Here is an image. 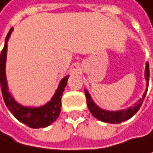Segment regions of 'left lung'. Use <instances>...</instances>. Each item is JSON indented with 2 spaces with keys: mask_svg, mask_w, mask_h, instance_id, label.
Segmentation results:
<instances>
[{
  "mask_svg": "<svg viewBox=\"0 0 153 153\" xmlns=\"http://www.w3.org/2000/svg\"><path fill=\"white\" fill-rule=\"evenodd\" d=\"M145 77L147 80V89L146 91L144 92L142 98L138 101V103H136L132 108H128L127 109H122V110H118V111H108V110H105L100 108L97 105H95V103L92 101L91 97H90L89 93L88 92L87 89H85V97H87V104H88V108L89 109V111L91 112L93 116L100 120L102 122L105 123H110V124H119L121 122H124L126 120H128L129 118H131L133 115L138 111V109L143 104V101L146 97V94L148 91V88H149V63L147 62L146 64V70H145Z\"/></svg>",
  "mask_w": 153,
  "mask_h": 153,
  "instance_id": "left-lung-1",
  "label": "left lung"
}]
</instances>
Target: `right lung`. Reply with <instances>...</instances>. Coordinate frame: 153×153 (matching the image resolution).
Segmentation results:
<instances>
[{
  "label": "right lung",
  "mask_w": 153,
  "mask_h": 153,
  "mask_svg": "<svg viewBox=\"0 0 153 153\" xmlns=\"http://www.w3.org/2000/svg\"><path fill=\"white\" fill-rule=\"evenodd\" d=\"M12 30H13V27L9 30L8 34L6 36L4 46L1 50L0 56L1 88L4 101L7 108L9 109V111L20 122L32 128H45L50 124H52L54 121H56V119L59 116V114L61 112V107H62V103H61L62 95H63L66 84H68V80L69 76H65V78L61 80V82L58 85V88L56 90L55 94L53 95L52 99L48 103H46L45 105H43V107H39V108L24 107V105L17 103L8 91V87H7L6 76H5L7 41L9 39Z\"/></svg>",
  "instance_id": "1"
}]
</instances>
